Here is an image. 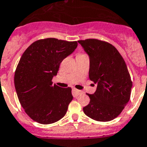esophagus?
Here are the masks:
<instances>
[{
  "instance_id": "1",
  "label": "esophagus",
  "mask_w": 147,
  "mask_h": 147,
  "mask_svg": "<svg viewBox=\"0 0 147 147\" xmlns=\"http://www.w3.org/2000/svg\"><path fill=\"white\" fill-rule=\"evenodd\" d=\"M72 92H73L74 96H78V95H79L80 94H81V93H82V92H81V90H78V89H72Z\"/></svg>"
}]
</instances>
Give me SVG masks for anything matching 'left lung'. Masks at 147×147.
I'll use <instances>...</instances> for the list:
<instances>
[{
  "label": "left lung",
  "instance_id": "8db88e82",
  "mask_svg": "<svg viewBox=\"0 0 147 147\" xmlns=\"http://www.w3.org/2000/svg\"><path fill=\"white\" fill-rule=\"evenodd\" d=\"M78 43L89 58V79L97 85L94 94H87L90 101L83 110L95 121H112L129 100L132 82L127 65L110 43L97 39Z\"/></svg>",
  "mask_w": 147,
  "mask_h": 147
}]
</instances>
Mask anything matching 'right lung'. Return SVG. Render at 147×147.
Here are the masks:
<instances>
[{
    "label": "right lung",
    "mask_w": 147,
    "mask_h": 147,
    "mask_svg": "<svg viewBox=\"0 0 147 147\" xmlns=\"http://www.w3.org/2000/svg\"><path fill=\"white\" fill-rule=\"evenodd\" d=\"M77 47V41L46 38L32 43L21 56L14 78L15 90L26 114L38 123H55L66 115L72 89L60 87L52 80Z\"/></svg>",
    "instance_id": "obj_1"
}]
</instances>
